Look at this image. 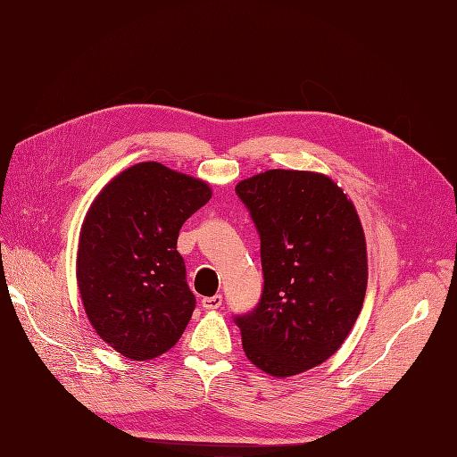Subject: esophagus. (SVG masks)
Wrapping results in <instances>:
<instances>
[{
  "label": "esophagus",
  "instance_id": "obj_1",
  "mask_svg": "<svg viewBox=\"0 0 457 457\" xmlns=\"http://www.w3.org/2000/svg\"><path fill=\"white\" fill-rule=\"evenodd\" d=\"M220 305H223V295H220V294L212 295V297H204V299H202V307H204L205 311L219 309Z\"/></svg>",
  "mask_w": 457,
  "mask_h": 457
}]
</instances>
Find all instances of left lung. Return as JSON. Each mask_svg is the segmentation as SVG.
I'll list each match as a JSON object with an SVG mask.
<instances>
[{"instance_id": "8db88e82", "label": "left lung", "mask_w": 457, "mask_h": 457, "mask_svg": "<svg viewBox=\"0 0 457 457\" xmlns=\"http://www.w3.org/2000/svg\"><path fill=\"white\" fill-rule=\"evenodd\" d=\"M261 240L262 294L234 316L245 356L274 378L334 354L361 314L368 259L361 219L329 177L270 170L237 185Z\"/></svg>"}]
</instances>
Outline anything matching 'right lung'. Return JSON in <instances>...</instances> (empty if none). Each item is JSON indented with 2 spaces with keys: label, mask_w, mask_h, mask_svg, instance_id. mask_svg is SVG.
<instances>
[{
  "label": "right lung",
  "mask_w": 457,
  "mask_h": 457,
  "mask_svg": "<svg viewBox=\"0 0 457 457\" xmlns=\"http://www.w3.org/2000/svg\"><path fill=\"white\" fill-rule=\"evenodd\" d=\"M210 198L204 181L143 162L114 177L89 207L78 287L91 326L123 356L150 361L183 336L196 297L177 238Z\"/></svg>",
  "instance_id": "add662e5"
}]
</instances>
